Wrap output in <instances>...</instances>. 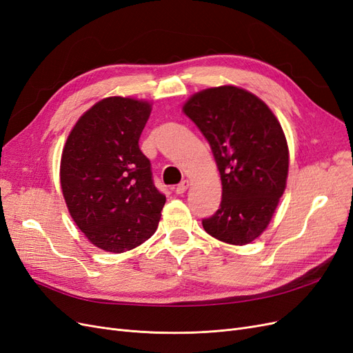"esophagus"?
I'll use <instances>...</instances> for the list:
<instances>
[{
  "label": "esophagus",
  "instance_id": "obj_1",
  "mask_svg": "<svg viewBox=\"0 0 353 353\" xmlns=\"http://www.w3.org/2000/svg\"><path fill=\"white\" fill-rule=\"evenodd\" d=\"M188 185H190V183H188L187 179H184L183 183L176 185V188H175V193H176V194H184L185 191H187V188H188Z\"/></svg>",
  "mask_w": 353,
  "mask_h": 353
}]
</instances>
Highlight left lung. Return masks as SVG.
<instances>
[{
  "label": "left lung",
  "instance_id": "left-lung-1",
  "mask_svg": "<svg viewBox=\"0 0 353 353\" xmlns=\"http://www.w3.org/2000/svg\"><path fill=\"white\" fill-rule=\"evenodd\" d=\"M210 144L222 200L203 228L223 243L244 245L268 227L285 190L288 147L271 109L232 85L194 94L183 108Z\"/></svg>",
  "mask_w": 353,
  "mask_h": 353
}]
</instances>
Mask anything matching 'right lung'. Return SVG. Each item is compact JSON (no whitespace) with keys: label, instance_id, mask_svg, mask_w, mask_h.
I'll return each mask as SVG.
<instances>
[{"label":"right lung","instance_id":"right-lung-1","mask_svg":"<svg viewBox=\"0 0 353 353\" xmlns=\"http://www.w3.org/2000/svg\"><path fill=\"white\" fill-rule=\"evenodd\" d=\"M152 104L109 97L85 112L61 153L60 184L70 216L94 245L123 253L150 239L166 197L138 140Z\"/></svg>","mask_w":353,"mask_h":353}]
</instances>
